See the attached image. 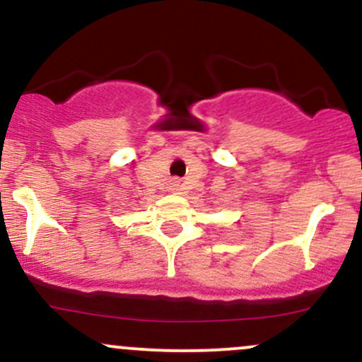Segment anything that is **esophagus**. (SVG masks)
Listing matches in <instances>:
<instances>
[{"instance_id":"esophagus-1","label":"esophagus","mask_w":362,"mask_h":362,"mask_svg":"<svg viewBox=\"0 0 362 362\" xmlns=\"http://www.w3.org/2000/svg\"><path fill=\"white\" fill-rule=\"evenodd\" d=\"M170 192L177 193V195H180V193L182 192V182L177 181V180L170 181Z\"/></svg>"}]
</instances>
